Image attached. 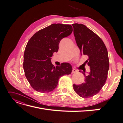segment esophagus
Masks as SVG:
<instances>
[{
    "label": "esophagus",
    "instance_id": "obj_1",
    "mask_svg": "<svg viewBox=\"0 0 123 123\" xmlns=\"http://www.w3.org/2000/svg\"><path fill=\"white\" fill-rule=\"evenodd\" d=\"M76 72H77V70H76V69L75 68H73V70H72V73H76Z\"/></svg>",
    "mask_w": 123,
    "mask_h": 123
}]
</instances>
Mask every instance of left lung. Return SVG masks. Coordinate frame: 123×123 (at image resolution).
I'll return each instance as SVG.
<instances>
[{
  "mask_svg": "<svg viewBox=\"0 0 123 123\" xmlns=\"http://www.w3.org/2000/svg\"><path fill=\"white\" fill-rule=\"evenodd\" d=\"M74 35L81 55L88 56L86 61L90 71L85 76V81L79 85H73V89L78 96L89 98L98 93L105 85L108 77L109 60L108 50L102 40L82 24H72Z\"/></svg>",
  "mask_w": 123,
  "mask_h": 123,
  "instance_id": "8db88e82",
  "label": "left lung"
}]
</instances>
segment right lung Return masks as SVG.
<instances>
[{
	"instance_id": "add662e5",
	"label": "right lung",
	"mask_w": 123,
	"mask_h": 123,
	"mask_svg": "<svg viewBox=\"0 0 123 123\" xmlns=\"http://www.w3.org/2000/svg\"><path fill=\"white\" fill-rule=\"evenodd\" d=\"M73 31L71 25L52 24L38 31L28 42L25 49L23 68L31 86L42 93L52 92L59 78L69 75L72 67L68 63L54 67L51 62L53 52H58L59 43Z\"/></svg>"
}]
</instances>
